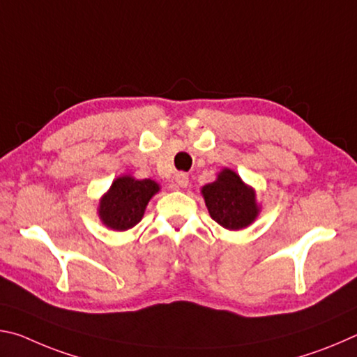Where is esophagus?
<instances>
[{"label": "esophagus", "instance_id": "34e87169", "mask_svg": "<svg viewBox=\"0 0 357 357\" xmlns=\"http://www.w3.org/2000/svg\"><path fill=\"white\" fill-rule=\"evenodd\" d=\"M174 183H176V185L181 187V189H184V187L189 185V176H187L185 173H178L176 176H174Z\"/></svg>", "mask_w": 357, "mask_h": 357}]
</instances>
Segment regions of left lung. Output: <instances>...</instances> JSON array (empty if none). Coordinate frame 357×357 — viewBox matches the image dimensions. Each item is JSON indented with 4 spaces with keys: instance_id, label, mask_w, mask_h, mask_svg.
I'll use <instances>...</instances> for the list:
<instances>
[{
    "instance_id": "8db88e82",
    "label": "left lung",
    "mask_w": 357,
    "mask_h": 357,
    "mask_svg": "<svg viewBox=\"0 0 357 357\" xmlns=\"http://www.w3.org/2000/svg\"><path fill=\"white\" fill-rule=\"evenodd\" d=\"M202 195L209 215L227 229L249 227L259 214L255 190L229 168H223L214 183L203 185Z\"/></svg>"
}]
</instances>
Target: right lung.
<instances>
[{
	"mask_svg": "<svg viewBox=\"0 0 357 357\" xmlns=\"http://www.w3.org/2000/svg\"><path fill=\"white\" fill-rule=\"evenodd\" d=\"M159 184L153 179H135L119 176L99 202V217L105 227L126 231L142 220L148 203L157 192Z\"/></svg>",
	"mask_w": 357,
	"mask_h": 357,
	"instance_id": "right-lung-1",
	"label": "right lung"
}]
</instances>
